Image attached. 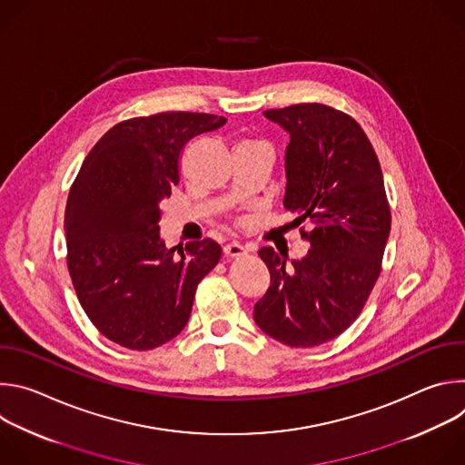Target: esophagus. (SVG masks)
Masks as SVG:
<instances>
[{
  "instance_id": "esophagus-1",
  "label": "esophagus",
  "mask_w": 465,
  "mask_h": 465,
  "mask_svg": "<svg viewBox=\"0 0 465 465\" xmlns=\"http://www.w3.org/2000/svg\"><path fill=\"white\" fill-rule=\"evenodd\" d=\"M223 250H224V255H226L228 259L241 257V255H244V253H246V248H244V246H241L239 242H228Z\"/></svg>"
}]
</instances>
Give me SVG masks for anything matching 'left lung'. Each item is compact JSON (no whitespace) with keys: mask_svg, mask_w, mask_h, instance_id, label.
<instances>
[{"mask_svg":"<svg viewBox=\"0 0 465 465\" xmlns=\"http://www.w3.org/2000/svg\"><path fill=\"white\" fill-rule=\"evenodd\" d=\"M289 134L283 206L311 230L302 259L264 246L271 287L253 307L255 323L291 348L337 339L357 320L382 269L390 204L379 158L361 124L333 106L302 103L264 112Z\"/></svg>","mask_w":465,"mask_h":465,"instance_id":"left-lung-1","label":"left lung"}]
</instances>
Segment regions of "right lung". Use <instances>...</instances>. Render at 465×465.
<instances>
[{
    "mask_svg": "<svg viewBox=\"0 0 465 465\" xmlns=\"http://www.w3.org/2000/svg\"><path fill=\"white\" fill-rule=\"evenodd\" d=\"M226 117L162 112L112 126L94 145L65 204L68 271L77 298L108 341L154 350L185 327L198 283L221 259L212 241L180 257L160 239V203L180 182L183 145Z\"/></svg>",
    "mask_w": 465,
    "mask_h": 465,
    "instance_id": "add662e5",
    "label": "right lung"
}]
</instances>
